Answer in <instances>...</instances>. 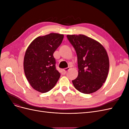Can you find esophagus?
Instances as JSON below:
<instances>
[{"label":"esophagus","mask_w":129,"mask_h":129,"mask_svg":"<svg viewBox=\"0 0 129 129\" xmlns=\"http://www.w3.org/2000/svg\"><path fill=\"white\" fill-rule=\"evenodd\" d=\"M70 69V67H68L67 68H65L64 69H63V71H62V74H66V73H67V72L69 71Z\"/></svg>","instance_id":"34e87169"}]
</instances>
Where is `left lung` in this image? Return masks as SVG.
I'll return each instance as SVG.
<instances>
[{
    "instance_id": "obj_1",
    "label": "left lung",
    "mask_w": 129,
    "mask_h": 129,
    "mask_svg": "<svg viewBox=\"0 0 129 129\" xmlns=\"http://www.w3.org/2000/svg\"><path fill=\"white\" fill-rule=\"evenodd\" d=\"M77 56L78 76L72 81L78 91L91 93L98 90L106 81L109 60L106 50L100 42L83 34L67 35Z\"/></svg>"
}]
</instances>
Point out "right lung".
Instances as JSON below:
<instances>
[{"instance_id": "add662e5", "label": "right lung", "mask_w": 129, "mask_h": 129, "mask_svg": "<svg viewBox=\"0 0 129 129\" xmlns=\"http://www.w3.org/2000/svg\"><path fill=\"white\" fill-rule=\"evenodd\" d=\"M64 36L50 33L38 37L27 48L24 60L25 76L32 87L45 93L50 90L60 77L56 69L53 53L59 47Z\"/></svg>"}]
</instances>
